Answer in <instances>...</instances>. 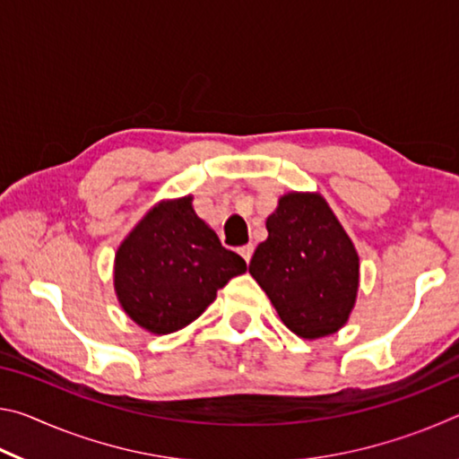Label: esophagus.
I'll return each instance as SVG.
<instances>
[{
  "label": "esophagus",
  "mask_w": 459,
  "mask_h": 459,
  "mask_svg": "<svg viewBox=\"0 0 459 459\" xmlns=\"http://www.w3.org/2000/svg\"><path fill=\"white\" fill-rule=\"evenodd\" d=\"M253 251H255V247H253V245H243V247L238 248V253L243 255V259H245L247 263L251 261V257H253Z\"/></svg>",
  "instance_id": "esophagus-1"
}]
</instances>
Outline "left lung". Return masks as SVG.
Segmentation results:
<instances>
[{
    "instance_id": "left-lung-1",
    "label": "left lung",
    "mask_w": 459,
    "mask_h": 459,
    "mask_svg": "<svg viewBox=\"0 0 459 459\" xmlns=\"http://www.w3.org/2000/svg\"><path fill=\"white\" fill-rule=\"evenodd\" d=\"M269 237L248 273L291 332L314 340L338 332L359 291V255L317 194H287L267 219Z\"/></svg>"
}]
</instances>
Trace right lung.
Masks as SVG:
<instances>
[{
    "mask_svg": "<svg viewBox=\"0 0 459 459\" xmlns=\"http://www.w3.org/2000/svg\"><path fill=\"white\" fill-rule=\"evenodd\" d=\"M247 271L186 196L155 206L115 255V290L131 320L153 333L184 328L229 279Z\"/></svg>",
    "mask_w": 459,
    "mask_h": 459,
    "instance_id": "add662e5",
    "label": "right lung"
}]
</instances>
